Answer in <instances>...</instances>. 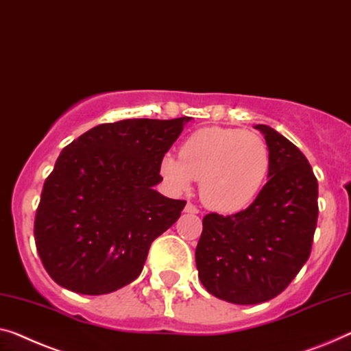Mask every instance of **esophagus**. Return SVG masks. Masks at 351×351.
Returning <instances> with one entry per match:
<instances>
[{
    "label": "esophagus",
    "instance_id": "obj_1",
    "mask_svg": "<svg viewBox=\"0 0 351 351\" xmlns=\"http://www.w3.org/2000/svg\"><path fill=\"white\" fill-rule=\"evenodd\" d=\"M184 211L191 213V214H198V213H200V209H198L195 205H192L191 202H187L186 206H184Z\"/></svg>",
    "mask_w": 351,
    "mask_h": 351
}]
</instances>
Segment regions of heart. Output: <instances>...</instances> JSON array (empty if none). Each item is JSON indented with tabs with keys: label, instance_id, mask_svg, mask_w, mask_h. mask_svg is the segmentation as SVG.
<instances>
[{
	"label": "heart",
	"instance_id": "obj_1",
	"mask_svg": "<svg viewBox=\"0 0 351 351\" xmlns=\"http://www.w3.org/2000/svg\"><path fill=\"white\" fill-rule=\"evenodd\" d=\"M269 148L257 132L203 128L181 145L180 158L165 156L160 171L178 192L202 180L200 195L219 213H238L258 195L269 171Z\"/></svg>",
	"mask_w": 351,
	"mask_h": 351
}]
</instances>
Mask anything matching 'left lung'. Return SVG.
<instances>
[{
	"label": "left lung",
	"instance_id": "8db88e82",
	"mask_svg": "<svg viewBox=\"0 0 351 351\" xmlns=\"http://www.w3.org/2000/svg\"><path fill=\"white\" fill-rule=\"evenodd\" d=\"M268 182L252 205L232 216L209 213L195 249L198 277L219 300L260 304L289 287L311 255L318 182L306 156L265 124Z\"/></svg>",
	"mask_w": 351,
	"mask_h": 351
}]
</instances>
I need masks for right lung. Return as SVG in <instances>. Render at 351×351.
Here are the masks:
<instances>
[{
    "mask_svg": "<svg viewBox=\"0 0 351 351\" xmlns=\"http://www.w3.org/2000/svg\"><path fill=\"white\" fill-rule=\"evenodd\" d=\"M189 119L99 124L61 151L34 219L36 247L56 284L106 295L137 279L151 243L186 206L154 186Z\"/></svg>",
    "mask_w": 351,
    "mask_h": 351,
    "instance_id": "add662e5",
    "label": "right lung"
}]
</instances>
